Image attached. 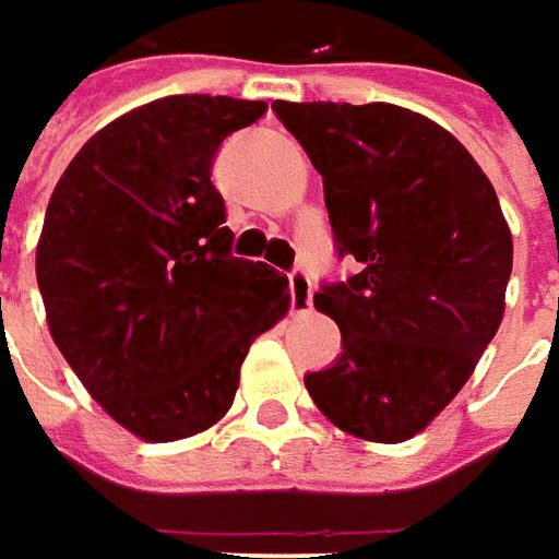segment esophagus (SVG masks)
<instances>
[{"label": "esophagus", "mask_w": 559, "mask_h": 559, "mask_svg": "<svg viewBox=\"0 0 559 559\" xmlns=\"http://www.w3.org/2000/svg\"><path fill=\"white\" fill-rule=\"evenodd\" d=\"M292 286V312H307L312 307V280L304 271H295L288 276Z\"/></svg>", "instance_id": "esophagus-1"}]
</instances>
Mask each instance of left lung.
<instances>
[{
	"label": "left lung",
	"mask_w": 559,
	"mask_h": 559,
	"mask_svg": "<svg viewBox=\"0 0 559 559\" xmlns=\"http://www.w3.org/2000/svg\"><path fill=\"white\" fill-rule=\"evenodd\" d=\"M324 180L340 255L361 271L316 292L343 334L304 385L367 442H406L476 370L506 312L512 231L488 174L439 122L400 105L273 102Z\"/></svg>",
	"instance_id": "left-lung-1"
}]
</instances>
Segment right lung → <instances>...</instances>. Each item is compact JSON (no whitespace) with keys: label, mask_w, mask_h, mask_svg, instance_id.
<instances>
[{"label":"right lung","mask_w":559,"mask_h":559,"mask_svg":"<svg viewBox=\"0 0 559 559\" xmlns=\"http://www.w3.org/2000/svg\"><path fill=\"white\" fill-rule=\"evenodd\" d=\"M264 102L165 96L98 129L47 204L35 276L47 328L90 397L144 442L223 421L288 280L231 255L210 165Z\"/></svg>","instance_id":"right-lung-1"}]
</instances>
